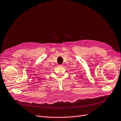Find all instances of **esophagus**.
<instances>
[{"label": "esophagus", "mask_w": 121, "mask_h": 121, "mask_svg": "<svg viewBox=\"0 0 121 121\" xmlns=\"http://www.w3.org/2000/svg\"><path fill=\"white\" fill-rule=\"evenodd\" d=\"M59 66H62V65H59Z\"/></svg>", "instance_id": "34e87169"}]
</instances>
